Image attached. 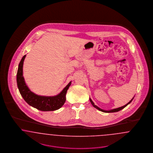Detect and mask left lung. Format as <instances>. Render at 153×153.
I'll use <instances>...</instances> for the list:
<instances>
[{
  "label": "left lung",
  "instance_id": "8db88e82",
  "mask_svg": "<svg viewBox=\"0 0 153 153\" xmlns=\"http://www.w3.org/2000/svg\"><path fill=\"white\" fill-rule=\"evenodd\" d=\"M134 97H133L132 98V100L129 102L128 103H127V104L125 105H124V106H121V107H120V108H116V109H112V110H110V111H105V110H103V109H101V108H100L99 107H98L97 106H96V105H94V102H93V101L91 100V99L90 98V101L91 102V104H92V105L94 107V108H96V109H97L98 110H99V111H101V112H103L105 113H112V112H118V111H121V109H124L126 106H127L131 102H132V101L133 100V99H134Z\"/></svg>",
  "mask_w": 153,
  "mask_h": 153
}]
</instances>
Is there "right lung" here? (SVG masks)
Masks as SVG:
<instances>
[{"instance_id":"obj_1","label":"right lung","mask_w":153,"mask_h":153,"mask_svg":"<svg viewBox=\"0 0 153 153\" xmlns=\"http://www.w3.org/2000/svg\"><path fill=\"white\" fill-rule=\"evenodd\" d=\"M26 56L22 58L16 74L17 86L21 95L28 104L41 111H53L60 109L65 102V95L71 82L55 96H41L34 94L26 85L23 76V65Z\"/></svg>"}]
</instances>
